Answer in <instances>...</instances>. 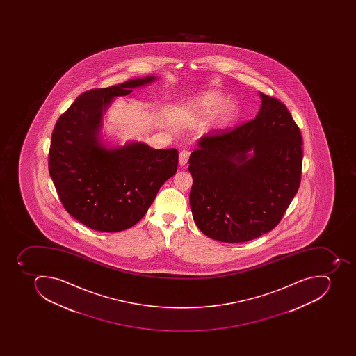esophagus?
I'll list each match as a JSON object with an SVG mask.
<instances>
[{
  "mask_svg": "<svg viewBox=\"0 0 356 356\" xmlns=\"http://www.w3.org/2000/svg\"><path fill=\"white\" fill-rule=\"evenodd\" d=\"M191 157V152L189 150H181L179 154V165H186L188 163V159Z\"/></svg>",
  "mask_w": 356,
  "mask_h": 356,
  "instance_id": "1",
  "label": "esophagus"
}]
</instances>
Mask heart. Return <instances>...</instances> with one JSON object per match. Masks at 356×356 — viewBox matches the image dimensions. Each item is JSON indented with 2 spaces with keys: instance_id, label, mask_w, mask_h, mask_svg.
Returning <instances> with one entry per match:
<instances>
[{
  "instance_id": "obj_1",
  "label": "heart",
  "mask_w": 356,
  "mask_h": 356,
  "mask_svg": "<svg viewBox=\"0 0 356 356\" xmlns=\"http://www.w3.org/2000/svg\"><path fill=\"white\" fill-rule=\"evenodd\" d=\"M226 104L227 98L225 95L217 91H208L199 95L193 102V110L202 115H213L218 112V124H227L235 118L236 106L234 104Z\"/></svg>"
}]
</instances>
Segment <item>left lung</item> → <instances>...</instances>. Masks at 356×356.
I'll return each mask as SVG.
<instances>
[{
    "mask_svg": "<svg viewBox=\"0 0 356 356\" xmlns=\"http://www.w3.org/2000/svg\"><path fill=\"white\" fill-rule=\"evenodd\" d=\"M259 95L255 119L204 136L189 158L193 220L215 241L244 243L274 229L300 188V128L282 101Z\"/></svg>",
    "mask_w": 356,
    "mask_h": 356,
    "instance_id": "8db88e82",
    "label": "left lung"
}]
</instances>
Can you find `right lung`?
Masks as SVG:
<instances>
[{
    "mask_svg": "<svg viewBox=\"0 0 356 356\" xmlns=\"http://www.w3.org/2000/svg\"><path fill=\"white\" fill-rule=\"evenodd\" d=\"M154 80L86 91L56 121L49 172L65 209L91 229L115 232L137 224L163 182L176 174L177 149L157 150L143 143L106 149L99 143L102 111L111 99Z\"/></svg>",
    "mask_w": 356,
    "mask_h": 356,
    "instance_id": "obj_1",
    "label": "right lung"
}]
</instances>
